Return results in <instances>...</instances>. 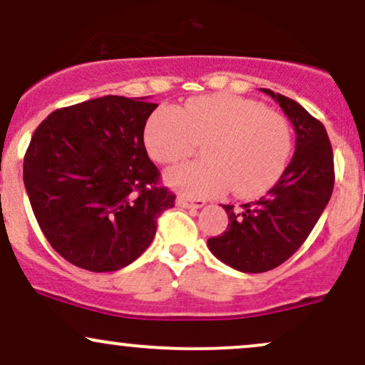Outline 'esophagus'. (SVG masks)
Wrapping results in <instances>:
<instances>
[{
  "instance_id": "34e87169",
  "label": "esophagus",
  "mask_w": 365,
  "mask_h": 365,
  "mask_svg": "<svg viewBox=\"0 0 365 365\" xmlns=\"http://www.w3.org/2000/svg\"><path fill=\"white\" fill-rule=\"evenodd\" d=\"M175 203H178V207H182V208H187V210H198V208L203 207L205 201L184 198V196H181V198L175 200Z\"/></svg>"
}]
</instances>
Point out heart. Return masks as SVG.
<instances>
[{
  "label": "heart",
  "instance_id": "heart-1",
  "mask_svg": "<svg viewBox=\"0 0 365 365\" xmlns=\"http://www.w3.org/2000/svg\"><path fill=\"white\" fill-rule=\"evenodd\" d=\"M145 147L158 164H174L203 143L207 160L186 162L165 173L167 186L190 198L232 191L261 195L284 173L292 138L280 114L230 93L196 97L181 107L160 106L145 126Z\"/></svg>",
  "mask_w": 365,
  "mask_h": 365
}]
</instances>
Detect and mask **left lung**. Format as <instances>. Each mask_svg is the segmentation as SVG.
Masks as SVG:
<instances>
[{
	"mask_svg": "<svg viewBox=\"0 0 365 365\" xmlns=\"http://www.w3.org/2000/svg\"><path fill=\"white\" fill-rule=\"evenodd\" d=\"M278 102L295 130V152L275 186L258 201L224 205L225 232L208 239L222 263L244 273H263L285 263L314 229L335 184L328 133L292 98L261 88Z\"/></svg>",
	"mask_w": 365,
	"mask_h": 365,
	"instance_id": "8db88e82",
	"label": "left lung"
}]
</instances>
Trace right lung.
I'll use <instances>...</instances> for the list:
<instances>
[{
  "label": "right lung",
  "mask_w": 365,
  "mask_h": 365,
  "mask_svg": "<svg viewBox=\"0 0 365 365\" xmlns=\"http://www.w3.org/2000/svg\"><path fill=\"white\" fill-rule=\"evenodd\" d=\"M157 104L106 96L54 110L24 158L34 215L53 250L88 272H115L150 246L175 195L143 143Z\"/></svg>",
  "instance_id": "add662e5"
}]
</instances>
